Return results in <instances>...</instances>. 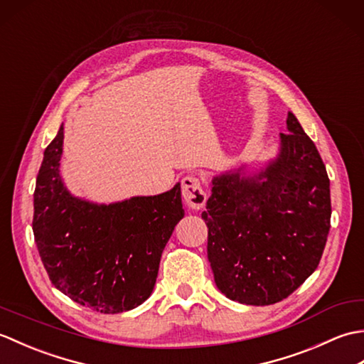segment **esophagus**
<instances>
[{
    "mask_svg": "<svg viewBox=\"0 0 364 364\" xmlns=\"http://www.w3.org/2000/svg\"><path fill=\"white\" fill-rule=\"evenodd\" d=\"M181 194L184 202H186V205L192 208V210H202L208 198L202 181H200V178H197L196 175H188L183 178Z\"/></svg>",
    "mask_w": 364,
    "mask_h": 364,
    "instance_id": "34e87169",
    "label": "esophagus"
}]
</instances>
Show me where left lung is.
Listing matches in <instances>:
<instances>
[{
    "label": "left lung",
    "instance_id": "obj_1",
    "mask_svg": "<svg viewBox=\"0 0 364 364\" xmlns=\"http://www.w3.org/2000/svg\"><path fill=\"white\" fill-rule=\"evenodd\" d=\"M278 158L257 176L214 178L202 219L222 294L245 305L286 299L318 267L330 230V180L321 154L288 112Z\"/></svg>",
    "mask_w": 364,
    "mask_h": 364
}]
</instances>
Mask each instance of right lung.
<instances>
[{
  "mask_svg": "<svg viewBox=\"0 0 364 364\" xmlns=\"http://www.w3.org/2000/svg\"><path fill=\"white\" fill-rule=\"evenodd\" d=\"M64 128L46 146L34 191L33 231L51 283L76 304L105 314L150 297L161 253L183 219L180 184L154 197L92 205L59 178Z\"/></svg>",
  "mask_w": 364,
  "mask_h": 364,
  "instance_id": "1",
  "label": "right lung"
}]
</instances>
